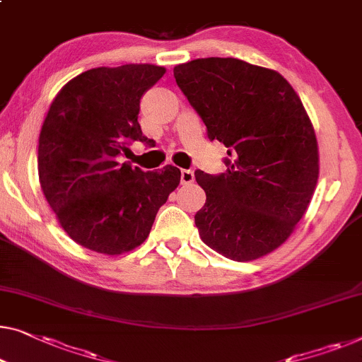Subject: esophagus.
<instances>
[{
	"instance_id": "1",
	"label": "esophagus",
	"mask_w": 362,
	"mask_h": 362,
	"mask_svg": "<svg viewBox=\"0 0 362 362\" xmlns=\"http://www.w3.org/2000/svg\"><path fill=\"white\" fill-rule=\"evenodd\" d=\"M181 182L182 185H191V182H194L192 170H181Z\"/></svg>"
}]
</instances>
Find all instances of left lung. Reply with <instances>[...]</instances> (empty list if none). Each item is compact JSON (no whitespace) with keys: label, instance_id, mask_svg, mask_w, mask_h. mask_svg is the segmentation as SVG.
<instances>
[{"label":"left lung","instance_id":"1","mask_svg":"<svg viewBox=\"0 0 362 362\" xmlns=\"http://www.w3.org/2000/svg\"><path fill=\"white\" fill-rule=\"evenodd\" d=\"M173 73L209 140L228 153L225 173H194L207 197L194 216L202 242L233 261L271 253L294 232L318 180L300 98L277 71L238 59H197Z\"/></svg>","mask_w":362,"mask_h":362}]
</instances>
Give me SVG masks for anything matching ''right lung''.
<instances>
[{
    "mask_svg": "<svg viewBox=\"0 0 362 362\" xmlns=\"http://www.w3.org/2000/svg\"><path fill=\"white\" fill-rule=\"evenodd\" d=\"M165 71L148 64L93 68L62 88L44 120L42 191L68 237L88 250L122 255L142 245L180 185L176 166L142 171L119 161L132 142L153 145L140 129V99Z\"/></svg>",
    "mask_w": 362,
    "mask_h": 362,
    "instance_id": "obj_1",
    "label": "right lung"
}]
</instances>
